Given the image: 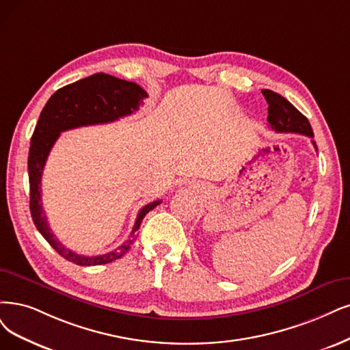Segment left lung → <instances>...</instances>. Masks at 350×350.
<instances>
[{
    "mask_svg": "<svg viewBox=\"0 0 350 350\" xmlns=\"http://www.w3.org/2000/svg\"><path fill=\"white\" fill-rule=\"evenodd\" d=\"M262 95L268 103V122L269 126L277 133H294L303 134L306 137L313 138V129L306 116L297 109L293 103H290L286 98H282L277 92L269 89H262ZM314 148L316 142L312 139Z\"/></svg>",
    "mask_w": 350,
    "mask_h": 350,
    "instance_id": "8db88e82",
    "label": "left lung"
}]
</instances>
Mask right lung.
I'll return each instance as SVG.
<instances>
[{"label":"right lung","mask_w":350,"mask_h":350,"mask_svg":"<svg viewBox=\"0 0 350 350\" xmlns=\"http://www.w3.org/2000/svg\"><path fill=\"white\" fill-rule=\"evenodd\" d=\"M147 92L134 82H126L107 73H95L85 79L66 85L50 96L44 105L40 118L30 142L29 151V180H30V212L33 222L43 238L59 255L76 265L90 267L108 264L120 258L129 250L137 237V232L144 216L159 206L161 200L146 204L138 212L131 238L118 248L96 255H79L64 247L57 241L49 228L47 216L42 204V174L51 147L55 146L60 133L77 126L113 122L122 116L131 115L139 108Z\"/></svg>","instance_id":"right-lung-1"}]
</instances>
